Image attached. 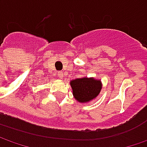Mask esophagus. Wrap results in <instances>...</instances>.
<instances>
[{
  "mask_svg": "<svg viewBox=\"0 0 147 147\" xmlns=\"http://www.w3.org/2000/svg\"><path fill=\"white\" fill-rule=\"evenodd\" d=\"M58 77H59V78H64V74H63V72H61V71L58 72Z\"/></svg>",
  "mask_w": 147,
  "mask_h": 147,
  "instance_id": "1",
  "label": "esophagus"
}]
</instances>
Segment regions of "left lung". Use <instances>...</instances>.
Listing matches in <instances>:
<instances>
[{
    "label": "left lung",
    "instance_id": "left-lung-1",
    "mask_svg": "<svg viewBox=\"0 0 147 147\" xmlns=\"http://www.w3.org/2000/svg\"><path fill=\"white\" fill-rule=\"evenodd\" d=\"M70 86L74 98L81 103L89 102L96 98L102 88L100 80L93 78H81L72 80Z\"/></svg>",
    "mask_w": 147,
    "mask_h": 147
}]
</instances>
